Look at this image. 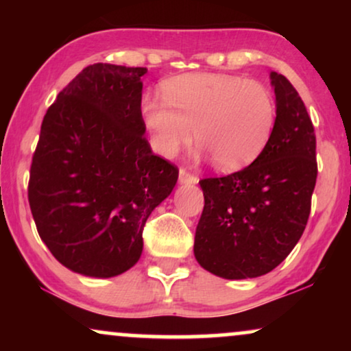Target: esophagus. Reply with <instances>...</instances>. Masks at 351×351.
Listing matches in <instances>:
<instances>
[{
	"label": "esophagus",
	"instance_id": "34e87169",
	"mask_svg": "<svg viewBox=\"0 0 351 351\" xmlns=\"http://www.w3.org/2000/svg\"><path fill=\"white\" fill-rule=\"evenodd\" d=\"M199 179L196 177L195 174H191L189 169H185V167H180L179 171V182L180 184H196Z\"/></svg>",
	"mask_w": 351,
	"mask_h": 351
}]
</instances>
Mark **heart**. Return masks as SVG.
<instances>
[{"instance_id": "b5f03b06", "label": "heart", "mask_w": 351, "mask_h": 351, "mask_svg": "<svg viewBox=\"0 0 351 351\" xmlns=\"http://www.w3.org/2000/svg\"><path fill=\"white\" fill-rule=\"evenodd\" d=\"M141 113L160 155H177L195 131L215 166L237 169L267 145L276 123V99L261 81L190 73L167 80L162 100L145 95Z\"/></svg>"}]
</instances>
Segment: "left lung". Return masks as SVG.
Wrapping results in <instances>:
<instances>
[{"instance_id": "8db88e82", "label": "left lung", "mask_w": 351, "mask_h": 351, "mask_svg": "<svg viewBox=\"0 0 351 351\" xmlns=\"http://www.w3.org/2000/svg\"><path fill=\"white\" fill-rule=\"evenodd\" d=\"M276 123L256 160L241 171L199 180L204 208L195 257L227 280L256 278L276 268L308 222L318 162L311 118L286 76L271 73Z\"/></svg>"}]
</instances>
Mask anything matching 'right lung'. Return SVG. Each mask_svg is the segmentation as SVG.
I'll return each mask as SVG.
<instances>
[{"label": "right lung", "mask_w": 351, "mask_h": 351, "mask_svg": "<svg viewBox=\"0 0 351 351\" xmlns=\"http://www.w3.org/2000/svg\"><path fill=\"white\" fill-rule=\"evenodd\" d=\"M145 73V66H86L43 118L28 203L52 256L81 275L110 278L136 265L148 215L179 177L143 137Z\"/></svg>", "instance_id": "right-lung-1"}]
</instances>
